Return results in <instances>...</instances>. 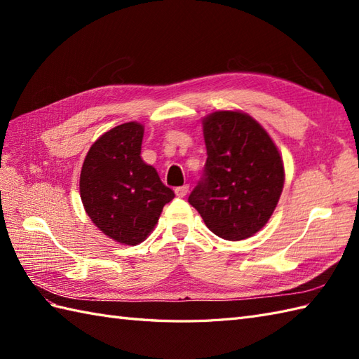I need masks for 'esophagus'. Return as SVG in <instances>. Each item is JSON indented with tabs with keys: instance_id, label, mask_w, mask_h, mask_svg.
Wrapping results in <instances>:
<instances>
[{
	"instance_id": "obj_1",
	"label": "esophagus",
	"mask_w": 359,
	"mask_h": 359,
	"mask_svg": "<svg viewBox=\"0 0 359 359\" xmlns=\"http://www.w3.org/2000/svg\"><path fill=\"white\" fill-rule=\"evenodd\" d=\"M188 189H189V187L188 185H182V187H177L174 189V193H175V196L177 197H185L187 196V193H188Z\"/></svg>"
}]
</instances>
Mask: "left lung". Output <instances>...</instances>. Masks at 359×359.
I'll list each match as a JSON object with an SVG mask.
<instances>
[{"instance_id": "left-lung-1", "label": "left lung", "mask_w": 359, "mask_h": 359, "mask_svg": "<svg viewBox=\"0 0 359 359\" xmlns=\"http://www.w3.org/2000/svg\"><path fill=\"white\" fill-rule=\"evenodd\" d=\"M207 162L188 197L205 225L226 241H242L269 222L284 187L276 144L247 114L217 111L203 120Z\"/></svg>"}]
</instances>
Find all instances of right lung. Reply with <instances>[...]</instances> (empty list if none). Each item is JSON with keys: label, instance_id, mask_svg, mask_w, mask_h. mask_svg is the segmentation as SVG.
<instances>
[{"label": "right lung", "instance_id": "add662e5", "mask_svg": "<svg viewBox=\"0 0 359 359\" xmlns=\"http://www.w3.org/2000/svg\"><path fill=\"white\" fill-rule=\"evenodd\" d=\"M143 126L129 121L104 133L83 162L80 196L97 228L111 239L137 245L174 199L154 168L140 157Z\"/></svg>", "mask_w": 359, "mask_h": 359}]
</instances>
